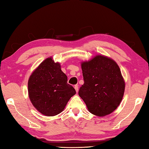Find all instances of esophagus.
I'll use <instances>...</instances> for the list:
<instances>
[{"label": "esophagus", "mask_w": 149, "mask_h": 149, "mask_svg": "<svg viewBox=\"0 0 149 149\" xmlns=\"http://www.w3.org/2000/svg\"><path fill=\"white\" fill-rule=\"evenodd\" d=\"M74 88L76 90V92H77V93H78V85H75L74 86Z\"/></svg>", "instance_id": "esophagus-1"}]
</instances>
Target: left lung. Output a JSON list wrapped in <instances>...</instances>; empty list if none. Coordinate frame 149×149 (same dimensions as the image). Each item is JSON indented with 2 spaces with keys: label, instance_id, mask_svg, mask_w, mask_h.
<instances>
[{
  "label": "left lung",
  "instance_id": "left-lung-1",
  "mask_svg": "<svg viewBox=\"0 0 149 149\" xmlns=\"http://www.w3.org/2000/svg\"><path fill=\"white\" fill-rule=\"evenodd\" d=\"M81 70L84 84L78 94L89 112L98 116H104L116 109L125 88L117 63L109 57L98 55L82 62Z\"/></svg>",
  "mask_w": 149,
  "mask_h": 149
}]
</instances>
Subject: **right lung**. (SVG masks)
I'll list each match as a JSON object with an SVG mask.
<instances>
[{
  "mask_svg": "<svg viewBox=\"0 0 149 149\" xmlns=\"http://www.w3.org/2000/svg\"><path fill=\"white\" fill-rule=\"evenodd\" d=\"M28 95L35 108L47 116L61 113L76 93L68 83L67 76L59 63L47 58L32 72L28 79Z\"/></svg>",
  "mask_w": 149,
  "mask_h": 149,
  "instance_id": "add662e5",
  "label": "right lung"
}]
</instances>
